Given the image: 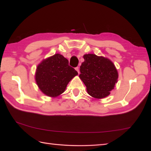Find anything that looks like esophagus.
<instances>
[{"mask_svg": "<svg viewBox=\"0 0 151 151\" xmlns=\"http://www.w3.org/2000/svg\"><path fill=\"white\" fill-rule=\"evenodd\" d=\"M76 69V70L77 71V72H78V73H80V71H79V67H77V68H75Z\"/></svg>", "mask_w": 151, "mask_h": 151, "instance_id": "1", "label": "esophagus"}]
</instances>
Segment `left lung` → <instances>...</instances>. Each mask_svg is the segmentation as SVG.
<instances>
[{
  "instance_id": "1",
  "label": "left lung",
  "mask_w": 151,
  "mask_h": 151,
  "mask_svg": "<svg viewBox=\"0 0 151 151\" xmlns=\"http://www.w3.org/2000/svg\"><path fill=\"white\" fill-rule=\"evenodd\" d=\"M83 59L79 77L86 85L88 93L95 99L109 95L118 78L113 63L108 58L93 54L85 55Z\"/></svg>"
}]
</instances>
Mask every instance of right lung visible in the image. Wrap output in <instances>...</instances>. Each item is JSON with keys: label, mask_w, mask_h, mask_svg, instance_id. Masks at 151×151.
Listing matches in <instances>:
<instances>
[{"label": "right lung", "mask_w": 151, "mask_h": 151, "mask_svg": "<svg viewBox=\"0 0 151 151\" xmlns=\"http://www.w3.org/2000/svg\"><path fill=\"white\" fill-rule=\"evenodd\" d=\"M78 72L69 65L68 60L60 54L44 59L37 66L35 80L44 94L56 97L63 93Z\"/></svg>", "instance_id": "right-lung-1"}]
</instances>
